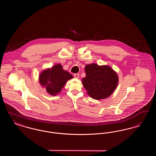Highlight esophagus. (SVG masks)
I'll return each instance as SVG.
<instances>
[{"label":"esophagus","mask_w":156,"mask_h":156,"mask_svg":"<svg viewBox=\"0 0 156 156\" xmlns=\"http://www.w3.org/2000/svg\"><path fill=\"white\" fill-rule=\"evenodd\" d=\"M74 76L75 78H78L80 77V74H79L78 73L74 74Z\"/></svg>","instance_id":"1"}]
</instances>
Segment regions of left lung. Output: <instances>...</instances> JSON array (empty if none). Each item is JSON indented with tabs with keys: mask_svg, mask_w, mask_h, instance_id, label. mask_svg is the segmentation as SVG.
<instances>
[{
	"mask_svg": "<svg viewBox=\"0 0 156 156\" xmlns=\"http://www.w3.org/2000/svg\"><path fill=\"white\" fill-rule=\"evenodd\" d=\"M85 71L86 76L82 80V84L92 98L101 99L108 98L116 89L118 76L111 67L91 64L85 66Z\"/></svg>",
	"mask_w": 156,
	"mask_h": 156,
	"instance_id": "8db88e82",
	"label": "left lung"
}]
</instances>
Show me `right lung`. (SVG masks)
I'll return each instance as SVG.
<instances>
[{"mask_svg":"<svg viewBox=\"0 0 156 156\" xmlns=\"http://www.w3.org/2000/svg\"><path fill=\"white\" fill-rule=\"evenodd\" d=\"M73 78V76L64 71L61 64H57L43 71L40 75L39 81L43 87H46L48 93L55 95L61 91L67 81Z\"/></svg>","mask_w":156,"mask_h":156,"instance_id":"1","label":"right lung"}]
</instances>
